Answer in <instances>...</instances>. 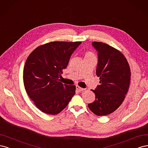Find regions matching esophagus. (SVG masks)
Instances as JSON below:
<instances>
[{
	"mask_svg": "<svg viewBox=\"0 0 148 148\" xmlns=\"http://www.w3.org/2000/svg\"><path fill=\"white\" fill-rule=\"evenodd\" d=\"M76 90H77V91H79V92H82L84 90V88H81L80 87H79L77 85V86H76Z\"/></svg>",
	"mask_w": 148,
	"mask_h": 148,
	"instance_id": "obj_1",
	"label": "esophagus"
}]
</instances>
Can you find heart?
I'll list each match as a JSON object with an SVG mask.
<instances>
[{
    "instance_id": "heart-1",
    "label": "heart",
    "mask_w": 148,
    "mask_h": 148,
    "mask_svg": "<svg viewBox=\"0 0 148 148\" xmlns=\"http://www.w3.org/2000/svg\"><path fill=\"white\" fill-rule=\"evenodd\" d=\"M84 60L85 59H94L95 60L96 57L93 52L91 50H87L84 52Z\"/></svg>"
}]
</instances>
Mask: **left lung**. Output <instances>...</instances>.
I'll return each instance as SVG.
<instances>
[{
	"mask_svg": "<svg viewBox=\"0 0 148 148\" xmlns=\"http://www.w3.org/2000/svg\"><path fill=\"white\" fill-rule=\"evenodd\" d=\"M92 45L98 52L96 73L100 85L92 90L96 99L88 106L97 116H106L115 111L124 100L130 82V68L119 50L103 42H93Z\"/></svg>",
	"mask_w": 148,
	"mask_h": 148,
	"instance_id": "left-lung-1",
	"label": "left lung"
}]
</instances>
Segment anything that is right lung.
<instances>
[{
  "mask_svg": "<svg viewBox=\"0 0 148 148\" xmlns=\"http://www.w3.org/2000/svg\"><path fill=\"white\" fill-rule=\"evenodd\" d=\"M81 42L55 41L41 45L27 57L23 70L28 96L42 112L56 115L67 106L75 85L63 84L60 78Z\"/></svg>",
  "mask_w": 148,
  "mask_h": 148,
  "instance_id": "add662e5",
  "label": "right lung"
}]
</instances>
